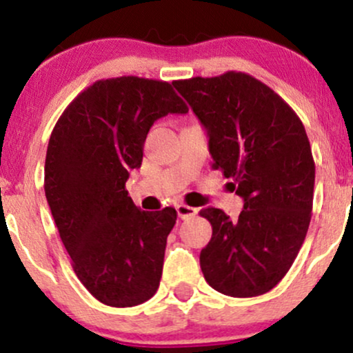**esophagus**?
Segmentation results:
<instances>
[{
	"label": "esophagus",
	"mask_w": 353,
	"mask_h": 353,
	"mask_svg": "<svg viewBox=\"0 0 353 353\" xmlns=\"http://www.w3.org/2000/svg\"><path fill=\"white\" fill-rule=\"evenodd\" d=\"M176 210H177V216H179L181 219L194 217L197 214L196 208H190V205H185V204H177Z\"/></svg>",
	"instance_id": "obj_1"
}]
</instances>
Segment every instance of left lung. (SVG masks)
I'll return each instance as SVG.
<instances>
[{"mask_svg": "<svg viewBox=\"0 0 353 353\" xmlns=\"http://www.w3.org/2000/svg\"><path fill=\"white\" fill-rule=\"evenodd\" d=\"M209 136L221 169L244 209L201 210L212 237L201 250L204 279L230 297H257L289 272L305 241L314 202L315 164L294 109L245 72L174 81Z\"/></svg>", "mask_w": 353, "mask_h": 353, "instance_id": "8db88e82", "label": "left lung"}]
</instances>
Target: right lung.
I'll use <instances>...</instances> for the list:
<instances>
[{
    "mask_svg": "<svg viewBox=\"0 0 353 353\" xmlns=\"http://www.w3.org/2000/svg\"><path fill=\"white\" fill-rule=\"evenodd\" d=\"M188 111L165 81L121 76L79 92L52 129L48 204L76 275L106 305H139L159 287L177 212L137 209L125 181L154 121Z\"/></svg>",
    "mask_w": 353,
    "mask_h": 353,
    "instance_id": "1",
    "label": "right lung"
}]
</instances>
